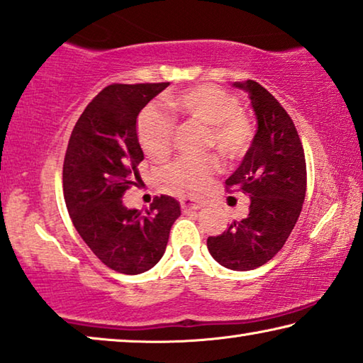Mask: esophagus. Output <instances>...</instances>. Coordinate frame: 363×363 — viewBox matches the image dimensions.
Returning <instances> with one entry per match:
<instances>
[{"instance_id":"34e87169","label":"esophagus","mask_w":363,"mask_h":363,"mask_svg":"<svg viewBox=\"0 0 363 363\" xmlns=\"http://www.w3.org/2000/svg\"><path fill=\"white\" fill-rule=\"evenodd\" d=\"M181 207L182 211H196V208L202 207V203L192 201V199H181Z\"/></svg>"}]
</instances>
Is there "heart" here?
<instances>
[{"label":"heart","instance_id":"heart-1","mask_svg":"<svg viewBox=\"0 0 363 363\" xmlns=\"http://www.w3.org/2000/svg\"><path fill=\"white\" fill-rule=\"evenodd\" d=\"M189 118L208 128L207 147H213L227 160L242 157L253 140V128L247 116L238 111V101L216 86H194L167 101ZM141 150L152 161H161L171 152L174 118L160 105L143 110L136 123ZM218 171L216 157H179L162 171V181L181 196H194L211 186Z\"/></svg>","mask_w":363,"mask_h":363}]
</instances>
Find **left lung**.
I'll return each mask as SVG.
<instances>
[{
    "label": "left lung",
    "mask_w": 363,
    "mask_h": 363,
    "mask_svg": "<svg viewBox=\"0 0 363 363\" xmlns=\"http://www.w3.org/2000/svg\"><path fill=\"white\" fill-rule=\"evenodd\" d=\"M247 90L258 130L227 189L250 196L248 217L207 238L216 262L235 272L268 263L298 222L306 196V160L298 130L279 101L255 80L235 84Z\"/></svg>",
    "instance_id": "1"
}]
</instances>
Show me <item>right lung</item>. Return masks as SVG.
<instances>
[{"label": "right lung", "instance_id": "1", "mask_svg": "<svg viewBox=\"0 0 363 363\" xmlns=\"http://www.w3.org/2000/svg\"><path fill=\"white\" fill-rule=\"evenodd\" d=\"M167 85L105 86L80 115L65 151L64 199L74 227L96 258L118 273L140 274L155 267L181 216L171 196H156L146 213L121 201L141 179L138 113Z\"/></svg>", "mask_w": 363, "mask_h": 363}]
</instances>
